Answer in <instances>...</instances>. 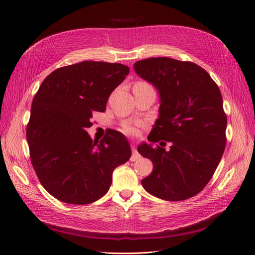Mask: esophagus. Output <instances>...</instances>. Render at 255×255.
I'll use <instances>...</instances> for the list:
<instances>
[{"label": "esophagus", "instance_id": "1", "mask_svg": "<svg viewBox=\"0 0 255 255\" xmlns=\"http://www.w3.org/2000/svg\"><path fill=\"white\" fill-rule=\"evenodd\" d=\"M131 150H132V156H131L130 160H132V161H135L136 159H138V158H139V154L137 153V151H136V147H135V145H133V143H132V145H131Z\"/></svg>", "mask_w": 255, "mask_h": 255}]
</instances>
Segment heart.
<instances>
[{"label":"heart","instance_id":"obj_1","mask_svg":"<svg viewBox=\"0 0 255 255\" xmlns=\"http://www.w3.org/2000/svg\"><path fill=\"white\" fill-rule=\"evenodd\" d=\"M133 90H152V87L150 84H148L147 82L143 81H138L136 83H134L133 85ZM122 130H123L126 134L128 135H132L135 134L136 132V125L132 124V123H125L122 127Z\"/></svg>","mask_w":255,"mask_h":255}]
</instances>
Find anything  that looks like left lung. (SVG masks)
Here are the masks:
<instances>
[{
    "instance_id": "left-lung-1",
    "label": "left lung",
    "mask_w": 255,
    "mask_h": 255,
    "mask_svg": "<svg viewBox=\"0 0 255 255\" xmlns=\"http://www.w3.org/2000/svg\"><path fill=\"white\" fill-rule=\"evenodd\" d=\"M133 69L160 98L159 117L148 140L171 142L169 151L146 142L138 146V153L153 162L141 184L162 200H185L204 189L224 153L227 118L222 95L209 74L194 62L147 58L136 61Z\"/></svg>"
}]
</instances>
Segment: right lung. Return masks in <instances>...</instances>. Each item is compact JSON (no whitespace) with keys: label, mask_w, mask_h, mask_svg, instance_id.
I'll list each match as a JSON object with an SVG mask.
<instances>
[{"label":"right lung","mask_w":255,"mask_h":255,"mask_svg":"<svg viewBox=\"0 0 255 255\" xmlns=\"http://www.w3.org/2000/svg\"><path fill=\"white\" fill-rule=\"evenodd\" d=\"M129 74L127 65L82 61L52 72L33 99L27 126L31 162L42 186L69 204H90L103 197L113 172L131 156L127 138L112 130L93 140L86 129L94 112Z\"/></svg>","instance_id":"right-lung-1"}]
</instances>
